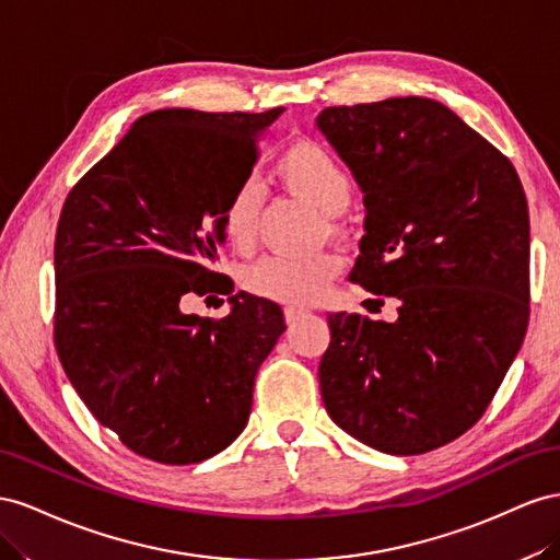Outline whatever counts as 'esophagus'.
Returning a JSON list of instances; mask_svg holds the SVG:
<instances>
[{"label": "esophagus", "mask_w": 560, "mask_h": 560, "mask_svg": "<svg viewBox=\"0 0 560 560\" xmlns=\"http://www.w3.org/2000/svg\"><path fill=\"white\" fill-rule=\"evenodd\" d=\"M283 316H285V324H298L302 316H307V312L305 310H295V307H285V312H283Z\"/></svg>", "instance_id": "obj_1"}]
</instances>
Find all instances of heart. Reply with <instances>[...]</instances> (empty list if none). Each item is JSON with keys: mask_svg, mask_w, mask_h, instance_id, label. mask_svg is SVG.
I'll return each mask as SVG.
<instances>
[{"mask_svg": "<svg viewBox=\"0 0 560 560\" xmlns=\"http://www.w3.org/2000/svg\"><path fill=\"white\" fill-rule=\"evenodd\" d=\"M277 175L285 187L312 201L326 215H340L354 197L349 171L326 145L312 138L295 140L281 152ZM262 201V187L253 180L238 183L232 189L222 211V232L236 253H248L255 246ZM340 271L342 260L335 253H271L242 271V285L258 298L302 307L322 298Z\"/></svg>", "mask_w": 560, "mask_h": 560, "instance_id": "obj_1", "label": "heart"}]
</instances>
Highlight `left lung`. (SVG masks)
Returning <instances> with one entry per match:
<instances>
[{"label":"left lung","mask_w":560,"mask_h":560,"mask_svg":"<svg viewBox=\"0 0 560 560\" xmlns=\"http://www.w3.org/2000/svg\"><path fill=\"white\" fill-rule=\"evenodd\" d=\"M316 126L365 195L349 279L398 300L394 324L328 314L326 410L380 453L441 448L481 420L528 330L518 173L455 112L418 95L326 107Z\"/></svg>","instance_id":"1"}]
</instances>
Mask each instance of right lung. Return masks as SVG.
Listing matches in <instances>:
<instances>
[{
  "instance_id": "add662e5",
  "label": "right lung",
  "mask_w": 560,
  "mask_h": 560,
  "mask_svg": "<svg viewBox=\"0 0 560 560\" xmlns=\"http://www.w3.org/2000/svg\"><path fill=\"white\" fill-rule=\"evenodd\" d=\"M281 109L150 112L62 203L58 359L93 418L162 465H197L242 434L255 375L285 330L279 305L248 293L222 319L179 312L189 292L234 293L211 269L222 211Z\"/></svg>"
}]
</instances>
